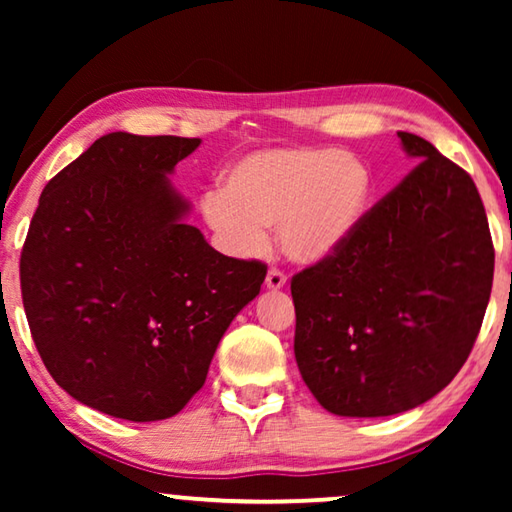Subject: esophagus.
<instances>
[{
  "label": "esophagus",
  "mask_w": 512,
  "mask_h": 512,
  "mask_svg": "<svg viewBox=\"0 0 512 512\" xmlns=\"http://www.w3.org/2000/svg\"><path fill=\"white\" fill-rule=\"evenodd\" d=\"M284 284H287V275H284L282 271L271 268V271L266 273V289L268 291H280V289H284Z\"/></svg>",
  "instance_id": "obj_1"
}]
</instances>
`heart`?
I'll use <instances>...</instances> for the list:
<instances>
[{
	"mask_svg": "<svg viewBox=\"0 0 512 512\" xmlns=\"http://www.w3.org/2000/svg\"><path fill=\"white\" fill-rule=\"evenodd\" d=\"M372 196V171L359 155L329 146L248 153L203 196L205 223L228 253L248 257L277 225L282 253L296 264L334 257L357 230Z\"/></svg>",
	"mask_w": 512,
	"mask_h": 512,
	"instance_id": "heart-1",
	"label": "heart"
}]
</instances>
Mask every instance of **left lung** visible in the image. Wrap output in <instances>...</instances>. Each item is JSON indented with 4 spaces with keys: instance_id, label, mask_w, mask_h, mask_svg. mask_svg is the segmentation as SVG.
Returning <instances> with one entry per match:
<instances>
[{
    "instance_id": "1",
    "label": "left lung",
    "mask_w": 512,
    "mask_h": 512,
    "mask_svg": "<svg viewBox=\"0 0 512 512\" xmlns=\"http://www.w3.org/2000/svg\"><path fill=\"white\" fill-rule=\"evenodd\" d=\"M420 160L334 257L293 275L298 370L318 404L384 418L431 400L472 352L495 248L467 173L413 133Z\"/></svg>"
}]
</instances>
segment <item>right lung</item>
<instances>
[{
  "label": "right lung",
  "instance_id": "add662e5",
  "mask_svg": "<svg viewBox=\"0 0 512 512\" xmlns=\"http://www.w3.org/2000/svg\"><path fill=\"white\" fill-rule=\"evenodd\" d=\"M198 137L108 133L47 183L20 259L33 343L56 384L131 422L201 391L266 264L225 257L171 187Z\"/></svg>",
  "mask_w": 512,
  "mask_h": 512
}]
</instances>
